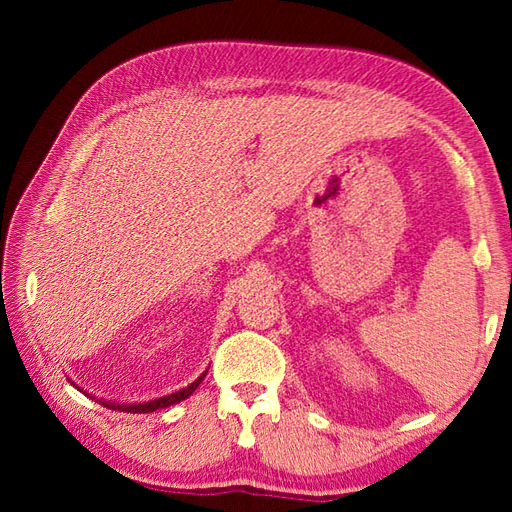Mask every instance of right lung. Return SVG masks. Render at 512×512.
<instances>
[{
    "instance_id": "1",
    "label": "right lung",
    "mask_w": 512,
    "mask_h": 512,
    "mask_svg": "<svg viewBox=\"0 0 512 512\" xmlns=\"http://www.w3.org/2000/svg\"><path fill=\"white\" fill-rule=\"evenodd\" d=\"M206 372H209V369H206ZM206 372H204L198 380H193V383L187 385L184 389L173 391V394L156 398V400L140 402V405H116V402H107V400H99V402H101L103 407H107V409H116V411H125V413H151V411H156V409H165V407L176 405V402H180V400H184V398H189V396L193 394V391L198 389V385L202 383V380H204Z\"/></svg>"
}]
</instances>
